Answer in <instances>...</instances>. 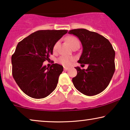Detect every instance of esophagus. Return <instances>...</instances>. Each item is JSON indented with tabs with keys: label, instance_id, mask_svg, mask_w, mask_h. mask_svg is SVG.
<instances>
[{
	"label": "esophagus",
	"instance_id": "esophagus-1",
	"mask_svg": "<svg viewBox=\"0 0 130 130\" xmlns=\"http://www.w3.org/2000/svg\"><path fill=\"white\" fill-rule=\"evenodd\" d=\"M64 70H69V67H64Z\"/></svg>",
	"mask_w": 130,
	"mask_h": 130
}]
</instances>
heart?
Wrapping results in <instances>:
<instances>
[{"mask_svg": "<svg viewBox=\"0 0 130 130\" xmlns=\"http://www.w3.org/2000/svg\"><path fill=\"white\" fill-rule=\"evenodd\" d=\"M67 41L69 42L72 48L75 47L77 45H80L79 39L75 37H69V38H67ZM58 45H59V41H57L54 44V47H53V52H56L57 50ZM58 61L62 65L65 66H69L74 61V58L72 57L61 56L58 58Z\"/></svg>", "mask_w": 130, "mask_h": 130, "instance_id": "b5f03b06", "label": "heart"}]
</instances>
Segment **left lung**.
<instances>
[{"label":"left lung","instance_id":"obj_1","mask_svg":"<svg viewBox=\"0 0 130 130\" xmlns=\"http://www.w3.org/2000/svg\"><path fill=\"white\" fill-rule=\"evenodd\" d=\"M69 34L77 37L83 47L78 63L88 64V69L76 67L77 73L72 79L74 87L82 93L93 96L105 89L115 72V53L104 36L86 29H74Z\"/></svg>","mask_w":130,"mask_h":130}]
</instances>
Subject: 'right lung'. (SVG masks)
<instances>
[{
	"mask_svg": "<svg viewBox=\"0 0 130 130\" xmlns=\"http://www.w3.org/2000/svg\"><path fill=\"white\" fill-rule=\"evenodd\" d=\"M67 30H40L19 42L12 56V75L23 92L35 99L47 97L54 91L63 67L53 64L43 66L50 60L54 45Z\"/></svg>",
	"mask_w": 130,
	"mask_h": 130,
	"instance_id": "1",
	"label": "right lung"
}]
</instances>
